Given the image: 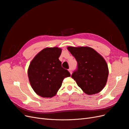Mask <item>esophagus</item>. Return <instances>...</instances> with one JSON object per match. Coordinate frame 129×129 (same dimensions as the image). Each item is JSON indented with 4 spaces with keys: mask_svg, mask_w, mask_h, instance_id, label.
<instances>
[{
    "mask_svg": "<svg viewBox=\"0 0 129 129\" xmlns=\"http://www.w3.org/2000/svg\"><path fill=\"white\" fill-rule=\"evenodd\" d=\"M68 70H69V71L70 72V73L71 74V73H72V69H71V68H70V69Z\"/></svg>",
    "mask_w": 129,
    "mask_h": 129,
    "instance_id": "34e87169",
    "label": "esophagus"
}]
</instances>
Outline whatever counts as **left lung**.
<instances>
[{
	"label": "left lung",
	"instance_id": "obj_1",
	"mask_svg": "<svg viewBox=\"0 0 129 129\" xmlns=\"http://www.w3.org/2000/svg\"><path fill=\"white\" fill-rule=\"evenodd\" d=\"M77 62L71 75L78 86L87 94H94L105 87L109 75L108 65L101 55L89 47H68Z\"/></svg>",
	"mask_w": 129,
	"mask_h": 129
}]
</instances>
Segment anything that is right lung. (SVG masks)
Returning a JSON list of instances; mask_svg holds the SVG:
<instances>
[{"label": "right lung", "instance_id": "right-lung-1", "mask_svg": "<svg viewBox=\"0 0 129 129\" xmlns=\"http://www.w3.org/2000/svg\"><path fill=\"white\" fill-rule=\"evenodd\" d=\"M61 49L49 47L43 49L34 58L29 66L28 76L32 89L43 97L51 98L56 94L70 72L61 67L59 60Z\"/></svg>", "mask_w": 129, "mask_h": 129}]
</instances>
